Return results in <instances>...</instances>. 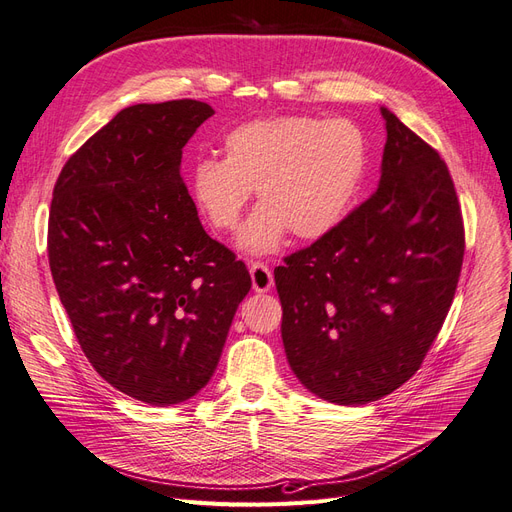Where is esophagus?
Listing matches in <instances>:
<instances>
[{
    "label": "esophagus",
    "instance_id": "obj_1",
    "mask_svg": "<svg viewBox=\"0 0 512 512\" xmlns=\"http://www.w3.org/2000/svg\"><path fill=\"white\" fill-rule=\"evenodd\" d=\"M250 275H252V288L256 292H269L271 290V286H273V273L265 265V262H252Z\"/></svg>",
    "mask_w": 512,
    "mask_h": 512
}]
</instances>
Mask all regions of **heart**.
<instances>
[{"label": "heart", "instance_id": "heart-1", "mask_svg": "<svg viewBox=\"0 0 512 512\" xmlns=\"http://www.w3.org/2000/svg\"><path fill=\"white\" fill-rule=\"evenodd\" d=\"M367 173V143L348 119L282 115L245 121L222 138V160L200 158L190 196L218 232L235 230L250 203L260 207L239 232L252 256L271 254L288 232L312 241L344 220Z\"/></svg>", "mask_w": 512, "mask_h": 512}]
</instances>
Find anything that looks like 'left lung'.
I'll return each instance as SVG.
<instances>
[{"label": "left lung", "instance_id": "left-lung-1", "mask_svg": "<svg viewBox=\"0 0 512 512\" xmlns=\"http://www.w3.org/2000/svg\"><path fill=\"white\" fill-rule=\"evenodd\" d=\"M378 190L275 269L286 359L337 406L393 393L421 367L453 303L463 220L451 173L389 108Z\"/></svg>", "mask_w": 512, "mask_h": 512}]
</instances>
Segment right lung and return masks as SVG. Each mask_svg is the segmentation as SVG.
<instances>
[{
  "label": "right lung",
  "mask_w": 512,
  "mask_h": 512,
  "mask_svg": "<svg viewBox=\"0 0 512 512\" xmlns=\"http://www.w3.org/2000/svg\"><path fill=\"white\" fill-rule=\"evenodd\" d=\"M213 108H123L70 156L49 213V265L98 374L151 406L194 397L218 367L250 271L211 239L181 153Z\"/></svg>",
  "instance_id": "add662e5"
}]
</instances>
